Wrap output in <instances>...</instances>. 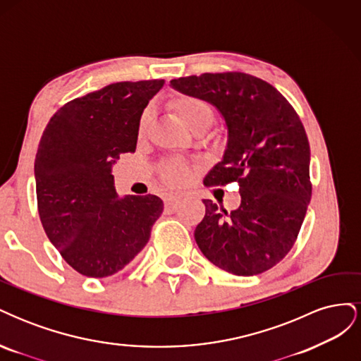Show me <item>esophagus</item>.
Instances as JSON below:
<instances>
[{
	"instance_id": "34e87169",
	"label": "esophagus",
	"mask_w": 361,
	"mask_h": 361,
	"mask_svg": "<svg viewBox=\"0 0 361 361\" xmlns=\"http://www.w3.org/2000/svg\"><path fill=\"white\" fill-rule=\"evenodd\" d=\"M180 204H182V202L179 199L169 197L166 200V204H164V207H166V211H169V212H176L180 207Z\"/></svg>"
}]
</instances>
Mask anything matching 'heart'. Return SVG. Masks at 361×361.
I'll use <instances>...</instances> for the list:
<instances>
[{
    "label": "heart",
    "instance_id": "1",
    "mask_svg": "<svg viewBox=\"0 0 361 361\" xmlns=\"http://www.w3.org/2000/svg\"><path fill=\"white\" fill-rule=\"evenodd\" d=\"M174 110L182 118V122L187 125L192 133L199 128H209L214 123L215 111L212 105L197 96H182L174 102ZM150 122V113L145 111L140 118L138 134L143 135ZM162 179L169 187L180 188L187 185L192 179V171L182 162H173L162 169Z\"/></svg>",
    "mask_w": 361,
    "mask_h": 361
}]
</instances>
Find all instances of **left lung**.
<instances>
[{"label":"left lung","mask_w":361,"mask_h":361,"mask_svg":"<svg viewBox=\"0 0 361 361\" xmlns=\"http://www.w3.org/2000/svg\"><path fill=\"white\" fill-rule=\"evenodd\" d=\"M170 84L212 104L224 117V155L203 182H238L241 194L231 214L203 200L206 214L195 227V243L231 274L268 271L297 241L312 197L310 146L297 111L271 84L243 72L191 75Z\"/></svg>","instance_id":"left-lung-1"}]
</instances>
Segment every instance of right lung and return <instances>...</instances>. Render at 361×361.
<instances>
[{
  "label": "right lung",
  "mask_w": 361,
  "mask_h": 361,
  "mask_svg": "<svg viewBox=\"0 0 361 361\" xmlns=\"http://www.w3.org/2000/svg\"><path fill=\"white\" fill-rule=\"evenodd\" d=\"M164 80L123 81L64 104L43 130L35 162L45 233L80 274L110 277L150 238L164 203L154 194L118 197L113 164L135 152L141 114Z\"/></svg>",
  "instance_id": "obj_1"
}]
</instances>
